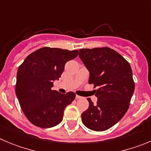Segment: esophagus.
I'll return each instance as SVG.
<instances>
[{
  "instance_id": "1",
  "label": "esophagus",
  "mask_w": 151,
  "mask_h": 151,
  "mask_svg": "<svg viewBox=\"0 0 151 151\" xmlns=\"http://www.w3.org/2000/svg\"><path fill=\"white\" fill-rule=\"evenodd\" d=\"M76 99H82V98H83V97H81V96H79V95H76Z\"/></svg>"
}]
</instances>
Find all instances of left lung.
Listing matches in <instances>:
<instances>
[{
	"instance_id": "1",
	"label": "left lung",
	"mask_w": 151,
	"mask_h": 151,
	"mask_svg": "<svg viewBox=\"0 0 151 151\" xmlns=\"http://www.w3.org/2000/svg\"><path fill=\"white\" fill-rule=\"evenodd\" d=\"M78 56L90 73L88 83L97 88V104L88 98L89 106L82 113V121L91 130H107L129 110L134 90L130 64L107 47L80 49Z\"/></svg>"
}]
</instances>
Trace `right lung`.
<instances>
[{"instance_id": "1", "label": "right lung", "mask_w": 151, "mask_h": 151, "mask_svg": "<svg viewBox=\"0 0 151 151\" xmlns=\"http://www.w3.org/2000/svg\"><path fill=\"white\" fill-rule=\"evenodd\" d=\"M78 53V50L45 47L29 54L19 66L16 94L23 113L35 126L45 129L58 125L65 108L76 98L74 92L63 94L51 88L66 63Z\"/></svg>"}]
</instances>
